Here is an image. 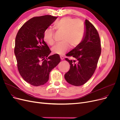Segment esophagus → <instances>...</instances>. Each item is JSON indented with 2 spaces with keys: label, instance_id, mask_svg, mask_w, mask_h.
<instances>
[{
  "label": "esophagus",
  "instance_id": "esophagus-1",
  "mask_svg": "<svg viewBox=\"0 0 120 120\" xmlns=\"http://www.w3.org/2000/svg\"><path fill=\"white\" fill-rule=\"evenodd\" d=\"M60 58L62 60H63L64 59V57L63 56H60Z\"/></svg>",
  "mask_w": 120,
  "mask_h": 120
}]
</instances>
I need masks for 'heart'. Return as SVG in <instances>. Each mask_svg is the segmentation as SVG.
I'll return each instance as SVG.
<instances>
[{
  "instance_id": "heart-1",
  "label": "heart",
  "mask_w": 120,
  "mask_h": 120,
  "mask_svg": "<svg viewBox=\"0 0 120 120\" xmlns=\"http://www.w3.org/2000/svg\"><path fill=\"white\" fill-rule=\"evenodd\" d=\"M58 32H63L61 42L57 44L52 49L53 53L62 55L70 48L78 46L82 41L85 34V26L80 20L66 17L58 21L54 25ZM43 39L47 43L53 45L55 43L54 31L47 29L43 34Z\"/></svg>"
}]
</instances>
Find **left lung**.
I'll return each mask as SVG.
<instances>
[{
    "mask_svg": "<svg viewBox=\"0 0 120 120\" xmlns=\"http://www.w3.org/2000/svg\"><path fill=\"white\" fill-rule=\"evenodd\" d=\"M86 31L82 42L66 55L75 60L65 58L70 65L65 79L75 86L84 85L94 75L101 54V47L99 35L90 22L86 20Z\"/></svg>",
    "mask_w": 120,
    "mask_h": 120,
    "instance_id": "1",
    "label": "left lung"
}]
</instances>
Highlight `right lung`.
Instances as JSON below:
<instances>
[{"mask_svg": "<svg viewBox=\"0 0 120 120\" xmlns=\"http://www.w3.org/2000/svg\"><path fill=\"white\" fill-rule=\"evenodd\" d=\"M57 17H34L21 26L15 39L14 53L19 72L34 86L46 83L51 71L61 61L58 54L48 56L51 51L44 41L43 34Z\"/></svg>", "mask_w": 120, "mask_h": 120, "instance_id": "right-lung-1", "label": "right lung"}]
</instances>
